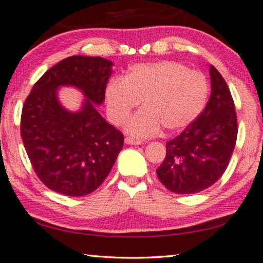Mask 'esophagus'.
<instances>
[{"label": "esophagus", "mask_w": 263, "mask_h": 263, "mask_svg": "<svg viewBox=\"0 0 263 263\" xmlns=\"http://www.w3.org/2000/svg\"><path fill=\"white\" fill-rule=\"evenodd\" d=\"M125 143L130 144V145H140V144H142V140L133 139L131 137H126V138H125Z\"/></svg>", "instance_id": "esophagus-1"}]
</instances>
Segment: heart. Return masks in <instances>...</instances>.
Listing matches in <instances>:
<instances>
[{
    "mask_svg": "<svg viewBox=\"0 0 263 263\" xmlns=\"http://www.w3.org/2000/svg\"><path fill=\"white\" fill-rule=\"evenodd\" d=\"M209 93L204 73L174 61L132 65L124 79L110 80L105 91L108 116L117 125L124 123L142 100L144 108L125 126L137 138L156 135L162 126L168 132L190 126L204 110Z\"/></svg>",
    "mask_w": 263,
    "mask_h": 263,
    "instance_id": "obj_1",
    "label": "heart"
}]
</instances>
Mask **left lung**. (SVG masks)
I'll return each mask as SVG.
<instances>
[{
	"instance_id": "8db88e82",
	"label": "left lung",
	"mask_w": 263,
	"mask_h": 263,
	"mask_svg": "<svg viewBox=\"0 0 263 263\" xmlns=\"http://www.w3.org/2000/svg\"><path fill=\"white\" fill-rule=\"evenodd\" d=\"M211 96L198 119L165 144L167 155L156 169L165 188L194 194L212 186L223 175L237 139V116L227 82L210 66Z\"/></svg>"
}]
</instances>
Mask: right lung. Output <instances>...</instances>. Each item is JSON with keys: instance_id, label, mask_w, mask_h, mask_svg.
<instances>
[{"instance_id": "add662e5", "label": "right lung", "mask_w": 263, "mask_h": 263, "mask_svg": "<svg viewBox=\"0 0 263 263\" xmlns=\"http://www.w3.org/2000/svg\"><path fill=\"white\" fill-rule=\"evenodd\" d=\"M112 65L101 57H68L47 70L26 99L21 138L33 169L51 191L68 197L91 193L123 149V133L95 107L105 101ZM64 85L77 87L86 98L79 112L59 102L57 90Z\"/></svg>"}]
</instances>
